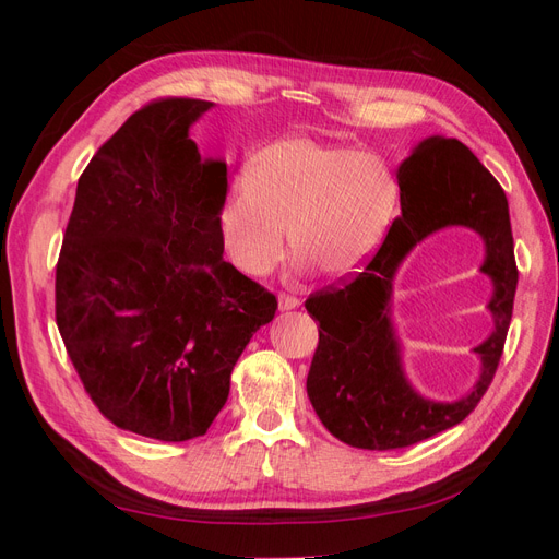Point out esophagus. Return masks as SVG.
I'll use <instances>...</instances> for the list:
<instances>
[{
	"instance_id": "1",
	"label": "esophagus",
	"mask_w": 559,
	"mask_h": 559,
	"mask_svg": "<svg viewBox=\"0 0 559 559\" xmlns=\"http://www.w3.org/2000/svg\"><path fill=\"white\" fill-rule=\"evenodd\" d=\"M277 306H280V312H292V310H296L300 306V300L289 296V294H280Z\"/></svg>"
}]
</instances>
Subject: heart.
Returning a JSON list of instances; mask_svg holds the SVG:
<instances>
[{
	"label": "heart",
	"mask_w": 559,
	"mask_h": 559,
	"mask_svg": "<svg viewBox=\"0 0 559 559\" xmlns=\"http://www.w3.org/2000/svg\"><path fill=\"white\" fill-rule=\"evenodd\" d=\"M401 198L396 170L376 151L286 138L251 160L230 183L216 214L228 261L247 277H265L284 261L286 228L296 273L324 267L349 277L373 257Z\"/></svg>",
	"instance_id": "b5f03b06"
}]
</instances>
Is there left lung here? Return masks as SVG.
I'll use <instances>...</instances> for the list:
<instances>
[{
  "instance_id": "8db88e82",
  "label": "left lung",
  "mask_w": 559,
  "mask_h": 559,
  "mask_svg": "<svg viewBox=\"0 0 559 559\" xmlns=\"http://www.w3.org/2000/svg\"><path fill=\"white\" fill-rule=\"evenodd\" d=\"M401 216L364 273L341 289L306 300L319 321V345L308 373L312 408L335 438L361 450H394L441 433L476 408L501 359L509 333L518 267L509 200L497 179L460 142L421 140L399 167ZM462 225L481 235V272L493 282L488 304L493 333L474 353L479 378L454 402L421 397L402 368L393 326V280L404 257L429 234Z\"/></svg>"
}]
</instances>
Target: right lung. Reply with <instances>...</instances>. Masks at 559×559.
<instances>
[{"label": "right lung", "mask_w": 559, "mask_h": 559, "mask_svg": "<svg viewBox=\"0 0 559 559\" xmlns=\"http://www.w3.org/2000/svg\"><path fill=\"white\" fill-rule=\"evenodd\" d=\"M214 103L134 111L83 170L56 267V321L93 403L156 441L202 436L277 300L224 261L226 163L191 126Z\"/></svg>", "instance_id": "1"}]
</instances>
